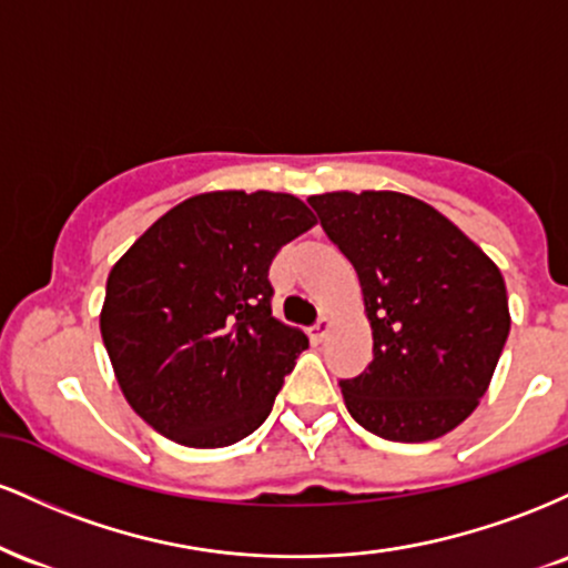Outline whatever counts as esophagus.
<instances>
[{
	"instance_id": "esophagus-1",
	"label": "esophagus",
	"mask_w": 568,
	"mask_h": 568,
	"mask_svg": "<svg viewBox=\"0 0 568 568\" xmlns=\"http://www.w3.org/2000/svg\"><path fill=\"white\" fill-rule=\"evenodd\" d=\"M328 328H331V321L323 315L321 321H317V323L310 328V338H312V342H315V344H321L323 338L328 336Z\"/></svg>"
}]
</instances>
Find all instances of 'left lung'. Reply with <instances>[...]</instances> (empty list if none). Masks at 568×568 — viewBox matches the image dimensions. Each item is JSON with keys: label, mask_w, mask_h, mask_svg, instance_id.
<instances>
[{"label": "left lung", "mask_w": 568, "mask_h": 568, "mask_svg": "<svg viewBox=\"0 0 568 568\" xmlns=\"http://www.w3.org/2000/svg\"><path fill=\"white\" fill-rule=\"evenodd\" d=\"M361 277L374 361L342 379L352 419L395 443L440 438L484 397L510 334L497 264L427 202L397 192L306 200Z\"/></svg>", "instance_id": "obj_1"}]
</instances>
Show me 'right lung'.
Wrapping results in <instances>:
<instances>
[{
  "instance_id": "1",
  "label": "right lung",
  "mask_w": 568,
  "mask_h": 568,
  "mask_svg": "<svg viewBox=\"0 0 568 568\" xmlns=\"http://www.w3.org/2000/svg\"><path fill=\"white\" fill-rule=\"evenodd\" d=\"M312 224L293 194H197L114 264L101 336L146 425L189 448L232 446L262 427L310 344L272 317L270 264Z\"/></svg>"
}]
</instances>
